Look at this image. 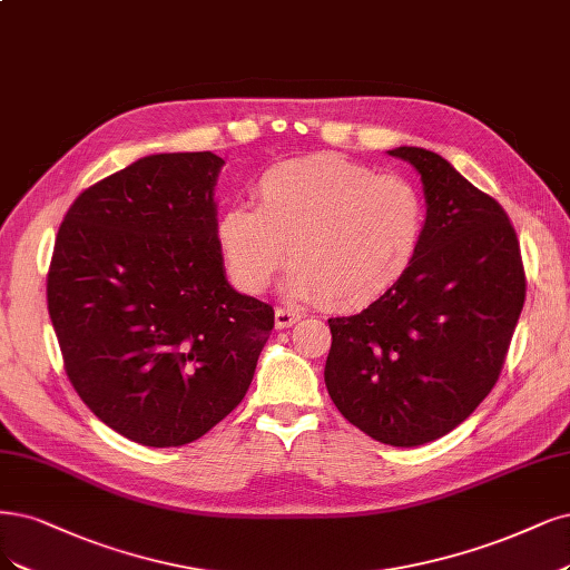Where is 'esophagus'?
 <instances>
[{"mask_svg": "<svg viewBox=\"0 0 570 570\" xmlns=\"http://www.w3.org/2000/svg\"><path fill=\"white\" fill-rule=\"evenodd\" d=\"M299 313L292 308H276V330H287L294 323H299Z\"/></svg>", "mask_w": 570, "mask_h": 570, "instance_id": "34e87169", "label": "esophagus"}]
</instances>
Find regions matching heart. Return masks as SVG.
<instances>
[{"label":"heart","instance_id":"b5f03b06","mask_svg":"<svg viewBox=\"0 0 570 570\" xmlns=\"http://www.w3.org/2000/svg\"><path fill=\"white\" fill-rule=\"evenodd\" d=\"M257 209L226 207L214 235L233 285L259 294L287 259V292L363 308L415 264L426 228L420 190L403 176L340 158L287 160L254 184Z\"/></svg>","mask_w":570,"mask_h":570}]
</instances>
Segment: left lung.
<instances>
[{"instance_id": "1", "label": "left lung", "mask_w": 570, "mask_h": 570, "mask_svg": "<svg viewBox=\"0 0 570 570\" xmlns=\"http://www.w3.org/2000/svg\"><path fill=\"white\" fill-rule=\"evenodd\" d=\"M386 153L420 174L424 240L394 289L327 321L325 386L367 436L415 448L462 424L495 386L525 276L517 233L490 195L426 148Z\"/></svg>"}]
</instances>
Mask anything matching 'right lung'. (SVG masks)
Returning <instances> with one entry per match:
<instances>
[{
	"label": "right lung",
	"instance_id": "right-lung-1",
	"mask_svg": "<svg viewBox=\"0 0 570 570\" xmlns=\"http://www.w3.org/2000/svg\"><path fill=\"white\" fill-rule=\"evenodd\" d=\"M226 163L158 153L72 203L47 278L66 372L125 439L186 445L238 405L273 330V308L235 292L217 245Z\"/></svg>",
	"mask_w": 570,
	"mask_h": 570
}]
</instances>
